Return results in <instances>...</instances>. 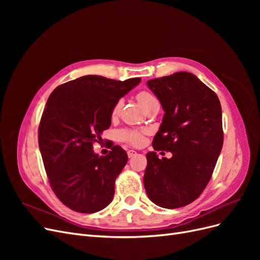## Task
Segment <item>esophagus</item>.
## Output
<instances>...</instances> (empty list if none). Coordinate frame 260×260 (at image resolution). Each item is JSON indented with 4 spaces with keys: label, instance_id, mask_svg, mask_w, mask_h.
Returning <instances> with one entry per match:
<instances>
[{
    "label": "esophagus",
    "instance_id": "1",
    "mask_svg": "<svg viewBox=\"0 0 260 260\" xmlns=\"http://www.w3.org/2000/svg\"><path fill=\"white\" fill-rule=\"evenodd\" d=\"M136 155H137L136 151H133V149H129V151H128V157H129V158H132V157L136 156Z\"/></svg>",
    "mask_w": 260,
    "mask_h": 260
}]
</instances>
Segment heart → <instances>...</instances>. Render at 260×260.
Returning a JSON list of instances; mask_svg holds the SVG:
<instances>
[{"label": "heart", "mask_w": 260, "mask_h": 260, "mask_svg": "<svg viewBox=\"0 0 260 260\" xmlns=\"http://www.w3.org/2000/svg\"><path fill=\"white\" fill-rule=\"evenodd\" d=\"M137 100L139 102V104L142 106L144 111H146V109L148 107H151L153 104L158 103V101H157V99L153 95V94L149 92H146V91L140 92L137 95ZM120 108H121V101H118L113 107V112H112L113 117H116L118 114H119ZM119 137L122 141H124V142H128V143H130L132 145H136V146L141 145L143 142V135L139 131L124 130L119 133Z\"/></svg>", "instance_id": "obj_1"}]
</instances>
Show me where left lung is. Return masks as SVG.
<instances>
[{
	"mask_svg": "<svg viewBox=\"0 0 260 260\" xmlns=\"http://www.w3.org/2000/svg\"><path fill=\"white\" fill-rule=\"evenodd\" d=\"M165 115L146 154V194L162 208H179L195 201L206 187L223 144L222 112L216 93L190 73L179 72L147 81Z\"/></svg>",
	"mask_w": 260,
	"mask_h": 260,
	"instance_id": "obj_1",
	"label": "left lung"
}]
</instances>
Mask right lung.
I'll return each instance as SVG.
<instances>
[{
  "instance_id": "1",
  "label": "right lung",
  "mask_w": 260,
  "mask_h": 260,
  "mask_svg": "<svg viewBox=\"0 0 260 260\" xmlns=\"http://www.w3.org/2000/svg\"><path fill=\"white\" fill-rule=\"evenodd\" d=\"M140 81L89 75L51 93L39 125V147L51 187L70 209L92 214L113 201L115 181L128 155L112 145L109 154L99 156L93 143L111 127L114 105Z\"/></svg>"
}]
</instances>
